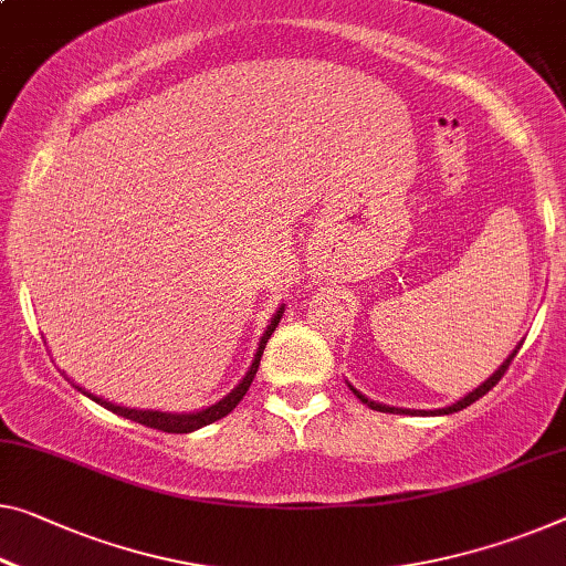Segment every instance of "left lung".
Wrapping results in <instances>:
<instances>
[{
    "mask_svg": "<svg viewBox=\"0 0 566 566\" xmlns=\"http://www.w3.org/2000/svg\"><path fill=\"white\" fill-rule=\"evenodd\" d=\"M518 348H521V345H518ZM518 348L511 353V356H509V360H505V364H503V366H501L499 370H495V374H493L491 378H488V381H485L483 386H478V389H475V391H472V394H468V396H465V399H460L458 403H452V407H444V409H437V411H409V415H452V411H460V409H465V407H470V403H472V401L483 399V396H485L488 391H491L495 384H499V381H501V378H503V374H505V370H509V366H511V360H513V358H516V353H518ZM350 391H353V394H356L360 401H364V403H368V407H370V409H376V411H391V415H394V411H396V415H403V409H396V407H386V403H374V401H368V399H366V396H364V394H360V391H356V389H353V386H350Z\"/></svg>",
    "mask_w": 566,
    "mask_h": 566,
    "instance_id": "1",
    "label": "left lung"
}]
</instances>
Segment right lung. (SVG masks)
Instances as JSON below:
<instances>
[{
	"mask_svg": "<svg viewBox=\"0 0 566 566\" xmlns=\"http://www.w3.org/2000/svg\"><path fill=\"white\" fill-rule=\"evenodd\" d=\"M280 317H282V310L276 312L274 319H272V325L266 327L264 335H261L256 358H254V364H251L249 374L243 376V381H241L239 386H235V389H233L229 396H226L223 401H218V403H213V407H208V409H202V411H196V415H163V411L124 409V407H116V403H108V401H104V399H96V396H91V394H88V396H91V399H94L96 403H101V407H104V409L114 411V415L126 417V419H132V421H139V424H145V427H149V429H159V432H170V434H188V432H192V429H200V427L210 424V421H218L221 417L229 415V411H233L235 407H239V401L243 399V396H247L251 381H254V376H256V370H259L261 353H264L269 337H272V333H274V327L280 325ZM75 389H78V386H75ZM78 391H83V389H78ZM83 394H86V391H83Z\"/></svg>",
	"mask_w": 566,
	"mask_h": 566,
	"instance_id": "right-lung-1",
	"label": "right lung"
}]
</instances>
